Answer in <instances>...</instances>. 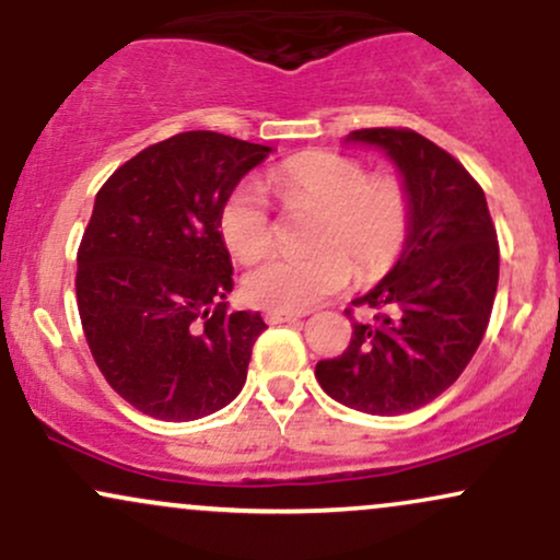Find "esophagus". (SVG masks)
Wrapping results in <instances>:
<instances>
[{"instance_id":"esophagus-1","label":"esophagus","mask_w":560,"mask_h":560,"mask_svg":"<svg viewBox=\"0 0 560 560\" xmlns=\"http://www.w3.org/2000/svg\"><path fill=\"white\" fill-rule=\"evenodd\" d=\"M305 316L300 311H266V320L268 324H284V320H298Z\"/></svg>"}]
</instances>
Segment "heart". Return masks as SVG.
Wrapping results in <instances>:
<instances>
[{"instance_id":"1","label":"heart","mask_w":560,"mask_h":560,"mask_svg":"<svg viewBox=\"0 0 560 560\" xmlns=\"http://www.w3.org/2000/svg\"><path fill=\"white\" fill-rule=\"evenodd\" d=\"M268 184L289 210H311V255H271L244 276V294L268 311H305L350 279H374L395 266L410 236V195L392 176L369 173L358 158L311 150L284 160ZM223 244L244 262L271 244V213L262 189L242 182L218 218Z\"/></svg>"}]
</instances>
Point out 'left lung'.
<instances>
[{"label": "left lung", "mask_w": 560, "mask_h": 560, "mask_svg": "<svg viewBox=\"0 0 560 560\" xmlns=\"http://www.w3.org/2000/svg\"><path fill=\"white\" fill-rule=\"evenodd\" d=\"M347 141L382 147L410 195V236L395 268L355 307L342 355L318 361L329 397L371 416H400L455 382L490 324L500 247L487 199L450 152L410 128H361Z\"/></svg>", "instance_id": "1"}]
</instances>
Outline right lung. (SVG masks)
<instances>
[{
    "mask_svg": "<svg viewBox=\"0 0 560 560\" xmlns=\"http://www.w3.org/2000/svg\"><path fill=\"white\" fill-rule=\"evenodd\" d=\"M271 147L186 131L141 150L96 191L75 300L94 363L141 413L195 421L240 395L260 313L229 311L226 197Z\"/></svg>",
    "mask_w": 560,
    "mask_h": 560,
    "instance_id": "right-lung-1",
    "label": "right lung"
}]
</instances>
